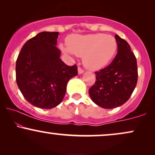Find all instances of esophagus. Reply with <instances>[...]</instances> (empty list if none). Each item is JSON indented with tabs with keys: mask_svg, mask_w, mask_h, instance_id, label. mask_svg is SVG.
Here are the masks:
<instances>
[{
	"mask_svg": "<svg viewBox=\"0 0 155 155\" xmlns=\"http://www.w3.org/2000/svg\"><path fill=\"white\" fill-rule=\"evenodd\" d=\"M84 72V70L82 68H81V67H78V73H79V74H82V73Z\"/></svg>",
	"mask_w": 155,
	"mask_h": 155,
	"instance_id": "esophagus-1",
	"label": "esophagus"
}]
</instances>
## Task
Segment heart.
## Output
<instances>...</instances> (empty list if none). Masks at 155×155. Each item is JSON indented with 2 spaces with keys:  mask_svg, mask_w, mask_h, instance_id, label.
<instances>
[{
  "mask_svg": "<svg viewBox=\"0 0 155 155\" xmlns=\"http://www.w3.org/2000/svg\"><path fill=\"white\" fill-rule=\"evenodd\" d=\"M67 47L73 54L83 57L85 67L90 70H98L112 59L117 51V43L113 36L103 33L74 35L67 39Z\"/></svg>",
  "mask_w": 155,
  "mask_h": 155,
  "instance_id": "heart-1",
  "label": "heart"
}]
</instances>
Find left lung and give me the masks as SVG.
Segmentation results:
<instances>
[{
	"label": "left lung",
	"instance_id": "1",
	"mask_svg": "<svg viewBox=\"0 0 155 155\" xmlns=\"http://www.w3.org/2000/svg\"><path fill=\"white\" fill-rule=\"evenodd\" d=\"M117 54L107 67L95 71V83L90 88L92 101L104 108L122 106L130 98L138 81V68L130 46L115 35Z\"/></svg>",
	"mask_w": 155,
	"mask_h": 155
}]
</instances>
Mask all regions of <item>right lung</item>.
I'll list each match as a JSON object with an SVG mask.
<instances>
[{
  "label": "right lung",
  "mask_w": 155,
  "mask_h": 155,
  "mask_svg": "<svg viewBox=\"0 0 155 155\" xmlns=\"http://www.w3.org/2000/svg\"><path fill=\"white\" fill-rule=\"evenodd\" d=\"M58 32H41L23 45L16 62V80L22 95L41 108H54L63 101L68 81L78 74L60 58Z\"/></svg>",
  "instance_id": "add662e5"
}]
</instances>
